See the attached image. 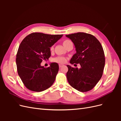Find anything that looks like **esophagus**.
<instances>
[{
	"mask_svg": "<svg viewBox=\"0 0 121 121\" xmlns=\"http://www.w3.org/2000/svg\"><path fill=\"white\" fill-rule=\"evenodd\" d=\"M63 66H64V65L63 64H59V67L60 68H61V67H63Z\"/></svg>",
	"mask_w": 121,
	"mask_h": 121,
	"instance_id": "1",
	"label": "esophagus"
}]
</instances>
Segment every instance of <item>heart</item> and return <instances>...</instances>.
Wrapping results in <instances>:
<instances>
[{
  "instance_id": "b5f03b06",
  "label": "heart",
  "mask_w": 121,
  "mask_h": 121,
  "mask_svg": "<svg viewBox=\"0 0 121 121\" xmlns=\"http://www.w3.org/2000/svg\"><path fill=\"white\" fill-rule=\"evenodd\" d=\"M71 42H72L70 41V40L66 39V40H65L64 41H63V44L65 48H66L67 46ZM50 51H52L53 50V46H52L50 47ZM65 61H66V58L63 56H57L56 57L54 58L52 60L53 62H56V63H64Z\"/></svg>"
}]
</instances>
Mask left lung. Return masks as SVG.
Instances as JSON below:
<instances>
[{"label": "left lung", "mask_w": 121, "mask_h": 121, "mask_svg": "<svg viewBox=\"0 0 121 121\" xmlns=\"http://www.w3.org/2000/svg\"><path fill=\"white\" fill-rule=\"evenodd\" d=\"M74 43L76 53L71 64H80L81 68L67 65L68 81L72 87L80 92L92 89L99 81L105 65L104 51L100 42L92 35L83 32L67 35Z\"/></svg>", "instance_id": "left-lung-1"}]
</instances>
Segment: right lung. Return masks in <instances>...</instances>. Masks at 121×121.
Returning <instances> with one entry per match:
<instances>
[{
	"label": "right lung",
	"instance_id": "right-lung-1",
	"mask_svg": "<svg viewBox=\"0 0 121 121\" xmlns=\"http://www.w3.org/2000/svg\"><path fill=\"white\" fill-rule=\"evenodd\" d=\"M63 36L34 32L21 42L16 56L17 71L29 90L41 92L54 83L59 69L58 65L53 63L49 67L44 68L41 63L43 60H48L51 56L50 47Z\"/></svg>",
	"mask_w": 121,
	"mask_h": 121
}]
</instances>
